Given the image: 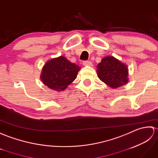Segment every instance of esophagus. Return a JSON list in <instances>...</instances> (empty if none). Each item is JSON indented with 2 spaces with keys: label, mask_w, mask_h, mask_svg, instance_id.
I'll use <instances>...</instances> for the list:
<instances>
[{
  "label": "esophagus",
  "mask_w": 158,
  "mask_h": 158,
  "mask_svg": "<svg viewBox=\"0 0 158 158\" xmlns=\"http://www.w3.org/2000/svg\"><path fill=\"white\" fill-rule=\"evenodd\" d=\"M82 64L85 66H92L93 65L92 62L90 61H84Z\"/></svg>",
  "instance_id": "obj_1"
}]
</instances>
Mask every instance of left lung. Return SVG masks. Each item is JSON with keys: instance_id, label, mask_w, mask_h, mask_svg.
Here are the masks:
<instances>
[{"instance_id": "obj_1", "label": "left lung", "mask_w": 158, "mask_h": 158, "mask_svg": "<svg viewBox=\"0 0 158 158\" xmlns=\"http://www.w3.org/2000/svg\"><path fill=\"white\" fill-rule=\"evenodd\" d=\"M97 76L111 88H118L128 81L127 66L111 56L104 57L97 66Z\"/></svg>"}]
</instances>
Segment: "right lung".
I'll use <instances>...</instances> for the list:
<instances>
[{
    "label": "right lung",
    "mask_w": 158,
    "mask_h": 158,
    "mask_svg": "<svg viewBox=\"0 0 158 158\" xmlns=\"http://www.w3.org/2000/svg\"><path fill=\"white\" fill-rule=\"evenodd\" d=\"M80 67L64 56L48 61L43 68L40 78L48 88L57 91L67 88L76 77Z\"/></svg>",
    "instance_id": "add662e5"
}]
</instances>
